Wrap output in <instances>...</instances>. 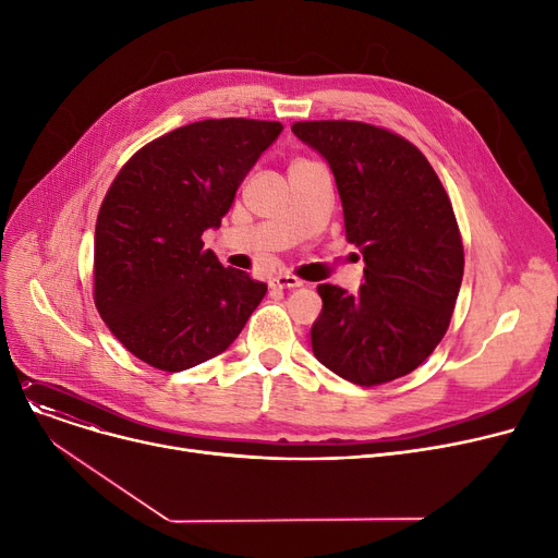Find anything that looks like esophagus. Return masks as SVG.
<instances>
[{"instance_id":"esophagus-1","label":"esophagus","mask_w":558,"mask_h":558,"mask_svg":"<svg viewBox=\"0 0 558 558\" xmlns=\"http://www.w3.org/2000/svg\"><path fill=\"white\" fill-rule=\"evenodd\" d=\"M269 287L271 289H296V287H303V280L291 276V274H280V276H274L269 280Z\"/></svg>"}]
</instances>
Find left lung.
Wrapping results in <instances>:
<instances>
[{"instance_id":"1","label":"left lung","mask_w":558,"mask_h":558,"mask_svg":"<svg viewBox=\"0 0 558 558\" xmlns=\"http://www.w3.org/2000/svg\"><path fill=\"white\" fill-rule=\"evenodd\" d=\"M324 156L343 205L345 240L364 255V284H318L316 360L360 387L418 368L444 339L463 278V244L448 192L416 146L373 124L296 122Z\"/></svg>"}]
</instances>
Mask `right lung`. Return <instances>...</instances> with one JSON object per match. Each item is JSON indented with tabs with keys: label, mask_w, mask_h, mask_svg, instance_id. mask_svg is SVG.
Masks as SVG:
<instances>
[{
	"label": "right lung",
	"mask_w": 558,
	"mask_h": 558,
	"mask_svg": "<svg viewBox=\"0 0 558 558\" xmlns=\"http://www.w3.org/2000/svg\"><path fill=\"white\" fill-rule=\"evenodd\" d=\"M280 131L244 117L194 122L142 146L114 175L95 230V305L137 360L179 373L217 357L267 294L201 234L221 226Z\"/></svg>",
	"instance_id": "add662e5"
}]
</instances>
